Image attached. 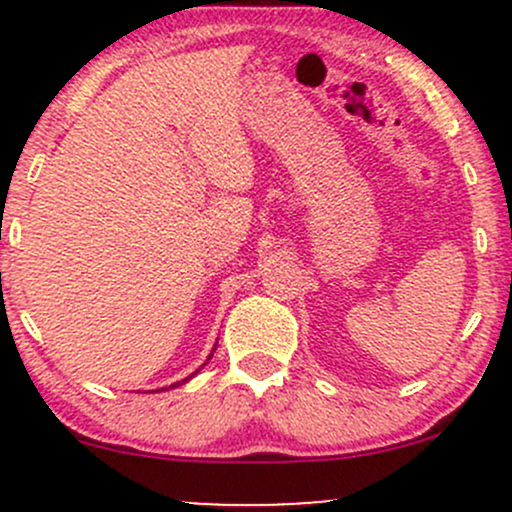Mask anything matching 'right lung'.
I'll return each mask as SVG.
<instances>
[{
    "label": "right lung",
    "mask_w": 512,
    "mask_h": 512,
    "mask_svg": "<svg viewBox=\"0 0 512 512\" xmlns=\"http://www.w3.org/2000/svg\"><path fill=\"white\" fill-rule=\"evenodd\" d=\"M192 375H195V373H192ZM187 380V378H185ZM185 380H180V383H175V385H170V387H178V385H182V383H185Z\"/></svg>",
    "instance_id": "add662e5"
}]
</instances>
